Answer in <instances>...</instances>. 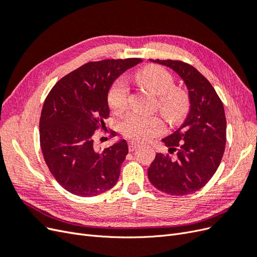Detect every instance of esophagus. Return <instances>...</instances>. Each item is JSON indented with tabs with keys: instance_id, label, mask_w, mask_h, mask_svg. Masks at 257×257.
Returning <instances> with one entry per match:
<instances>
[{
	"instance_id": "obj_1",
	"label": "esophagus",
	"mask_w": 257,
	"mask_h": 257,
	"mask_svg": "<svg viewBox=\"0 0 257 257\" xmlns=\"http://www.w3.org/2000/svg\"><path fill=\"white\" fill-rule=\"evenodd\" d=\"M138 147H139V144L136 143V142H130V143H128V150H130L131 152L135 151Z\"/></svg>"
}]
</instances>
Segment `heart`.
<instances>
[{
	"label": "heart",
	"mask_w": 257,
	"mask_h": 257,
	"mask_svg": "<svg viewBox=\"0 0 257 257\" xmlns=\"http://www.w3.org/2000/svg\"><path fill=\"white\" fill-rule=\"evenodd\" d=\"M135 81L151 94L157 96L159 110L170 121H177L188 110L189 99L185 93L174 88L175 80L166 69L150 66L134 75ZM128 87L123 79L113 82L108 92V105L113 112H120L127 105ZM122 133L136 141H147L161 134L164 124L158 116H148L135 112L126 114L120 123Z\"/></svg>",
	"instance_id": "heart-1"
}]
</instances>
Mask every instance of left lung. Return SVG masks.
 Wrapping results in <instances>:
<instances>
[{
    "mask_svg": "<svg viewBox=\"0 0 257 257\" xmlns=\"http://www.w3.org/2000/svg\"><path fill=\"white\" fill-rule=\"evenodd\" d=\"M176 72L189 91L190 110L182 125L163 138L169 154L157 153L148 178L158 190L182 196L200 190L212 178L226 144V118L222 100L195 67L174 60H152Z\"/></svg>",
    "mask_w": 257,
    "mask_h": 257,
    "instance_id": "obj_1",
    "label": "left lung"
}]
</instances>
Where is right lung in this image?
I'll return each mask as SVG.
<instances>
[{
    "label": "right lung",
    "instance_id": "add662e5",
    "mask_svg": "<svg viewBox=\"0 0 257 257\" xmlns=\"http://www.w3.org/2000/svg\"><path fill=\"white\" fill-rule=\"evenodd\" d=\"M142 61L89 62L60 79L46 97L40 120L44 159L58 183L74 195L96 196L118 181L127 143L121 139L97 151L93 135L109 116L108 92L113 81Z\"/></svg>",
    "mask_w": 257,
    "mask_h": 257
}]
</instances>
